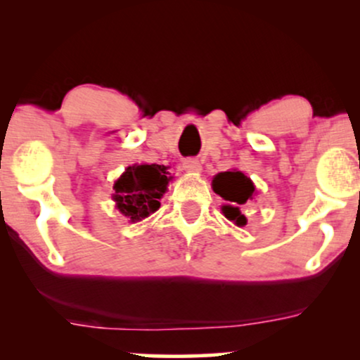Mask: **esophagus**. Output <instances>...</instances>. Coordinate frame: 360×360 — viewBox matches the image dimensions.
Here are the masks:
<instances>
[{"label":"esophagus","instance_id":"esophagus-1","mask_svg":"<svg viewBox=\"0 0 360 360\" xmlns=\"http://www.w3.org/2000/svg\"><path fill=\"white\" fill-rule=\"evenodd\" d=\"M183 167H184V171H188V172H200L201 171V164L198 162L196 159H186L183 162Z\"/></svg>","mask_w":360,"mask_h":360}]
</instances>
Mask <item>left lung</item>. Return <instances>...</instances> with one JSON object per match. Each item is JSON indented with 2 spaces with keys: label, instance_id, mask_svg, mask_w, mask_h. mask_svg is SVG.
<instances>
[{
  "label": "left lung",
  "instance_id": "left-lung-1",
  "mask_svg": "<svg viewBox=\"0 0 360 360\" xmlns=\"http://www.w3.org/2000/svg\"><path fill=\"white\" fill-rule=\"evenodd\" d=\"M213 189L214 193L220 194L223 200L230 201V205L223 206V213L229 220L237 223L238 226L245 225L247 220L245 217L240 213L238 206L245 205L247 201L252 200L254 196V184L252 181L240 171H226L220 172L218 176H214L213 179Z\"/></svg>",
  "mask_w": 360,
  "mask_h": 360
}]
</instances>
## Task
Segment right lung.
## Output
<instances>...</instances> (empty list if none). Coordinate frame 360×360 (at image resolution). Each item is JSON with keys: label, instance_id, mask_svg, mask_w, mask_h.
Here are the masks:
<instances>
[{"label": "right lung", "instance_id": "right-lung-1", "mask_svg": "<svg viewBox=\"0 0 360 360\" xmlns=\"http://www.w3.org/2000/svg\"><path fill=\"white\" fill-rule=\"evenodd\" d=\"M166 169L159 164H140L125 169L115 183L113 200L130 221H139L159 210L160 196L169 183Z\"/></svg>", "mask_w": 360, "mask_h": 360}]
</instances>
